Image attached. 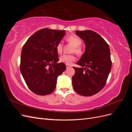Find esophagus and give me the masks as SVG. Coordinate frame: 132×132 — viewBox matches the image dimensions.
<instances>
[{
    "label": "esophagus",
    "mask_w": 132,
    "mask_h": 132,
    "mask_svg": "<svg viewBox=\"0 0 132 132\" xmlns=\"http://www.w3.org/2000/svg\"><path fill=\"white\" fill-rule=\"evenodd\" d=\"M66 67H67V68L68 69V68H69L70 67V65H69V64H66Z\"/></svg>",
    "instance_id": "esophagus-1"
}]
</instances>
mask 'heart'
Instances as JSON below:
<instances>
[{
  "label": "heart",
  "instance_id": "heart-1",
  "mask_svg": "<svg viewBox=\"0 0 132 132\" xmlns=\"http://www.w3.org/2000/svg\"><path fill=\"white\" fill-rule=\"evenodd\" d=\"M67 41L73 46V48L71 50V52L75 53L77 55L81 54L82 53V50L81 47H80L82 44V41L75 35L69 36L66 38ZM56 50L58 53H61L63 50V45L61 42L57 44L56 46ZM75 58L73 54H63L59 58V61L66 64H70L72 63Z\"/></svg>",
  "mask_w": 132,
  "mask_h": 132
}]
</instances>
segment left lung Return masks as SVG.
Wrapping results in <instances>:
<instances>
[{
  "instance_id": "left-lung-1",
  "label": "left lung",
  "mask_w": 132,
  "mask_h": 132,
  "mask_svg": "<svg viewBox=\"0 0 132 132\" xmlns=\"http://www.w3.org/2000/svg\"><path fill=\"white\" fill-rule=\"evenodd\" d=\"M85 44V52L73 67L74 90L84 96H91L105 86L112 67L110 47L100 35L92 30L76 31Z\"/></svg>"
}]
</instances>
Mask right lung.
I'll return each instance as SVG.
<instances>
[{
  "instance_id": "right-lung-1",
  "label": "right lung",
  "mask_w": 132,
  "mask_h": 132,
  "mask_svg": "<svg viewBox=\"0 0 132 132\" xmlns=\"http://www.w3.org/2000/svg\"><path fill=\"white\" fill-rule=\"evenodd\" d=\"M65 34L64 30L45 28L36 32L23 45L20 69L28 87L35 94H51L55 90L57 77L65 70L64 63H57L56 50Z\"/></svg>"
}]
</instances>
